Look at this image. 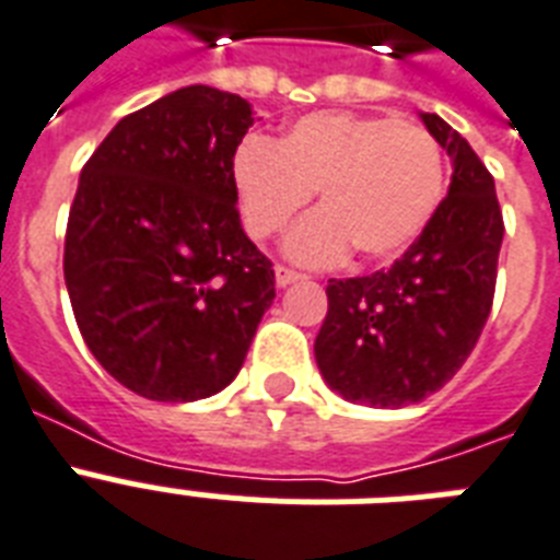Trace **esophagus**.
Instances as JSON below:
<instances>
[{"instance_id": "34e87169", "label": "esophagus", "mask_w": 560, "mask_h": 560, "mask_svg": "<svg viewBox=\"0 0 560 560\" xmlns=\"http://www.w3.org/2000/svg\"><path fill=\"white\" fill-rule=\"evenodd\" d=\"M302 279H304V272L290 270V267H284V265L276 267V284H279V288H288V284H293V281H302Z\"/></svg>"}]
</instances>
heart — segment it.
<instances>
[{
  "mask_svg": "<svg viewBox=\"0 0 560 560\" xmlns=\"http://www.w3.org/2000/svg\"><path fill=\"white\" fill-rule=\"evenodd\" d=\"M233 180L247 233H284L319 192L322 212L288 238L304 265H334L357 249L388 261L425 233L445 198V154L417 122L322 112L295 120L279 143L249 138L235 152Z\"/></svg>",
  "mask_w": 560,
  "mask_h": 560,
  "instance_id": "1",
  "label": "heart"
}]
</instances>
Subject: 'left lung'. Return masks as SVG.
Returning a JSON list of instances; mask_svg holds the SVG:
<instances>
[{
  "mask_svg": "<svg viewBox=\"0 0 560 560\" xmlns=\"http://www.w3.org/2000/svg\"><path fill=\"white\" fill-rule=\"evenodd\" d=\"M422 122L454 158L438 215L388 270L327 281L316 362L327 385L359 406L431 397L460 371L492 313L503 241L494 177L443 117Z\"/></svg>",
  "mask_w": 560,
  "mask_h": 560,
  "instance_id": "obj_1",
  "label": "left lung"
}]
</instances>
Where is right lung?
Segmentation results:
<instances>
[{
    "label": "right lung",
    "mask_w": 560,
    "mask_h": 560,
    "mask_svg": "<svg viewBox=\"0 0 560 560\" xmlns=\"http://www.w3.org/2000/svg\"><path fill=\"white\" fill-rule=\"evenodd\" d=\"M253 126L238 94L186 85L122 117L68 212L66 270L89 351L122 388L192 402L233 383L276 299L244 235L233 161Z\"/></svg>",
    "instance_id": "right-lung-1"
}]
</instances>
